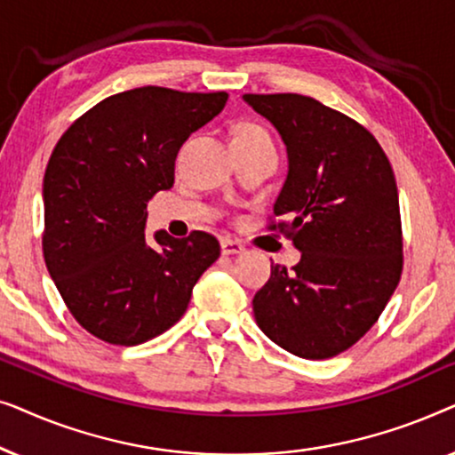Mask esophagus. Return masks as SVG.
Returning <instances> with one entry per match:
<instances>
[{
    "label": "esophagus",
    "instance_id": "obj_1",
    "mask_svg": "<svg viewBox=\"0 0 455 455\" xmlns=\"http://www.w3.org/2000/svg\"><path fill=\"white\" fill-rule=\"evenodd\" d=\"M221 252L223 254H240V252H244V244L238 240L226 238V240H221Z\"/></svg>",
    "mask_w": 455,
    "mask_h": 455
}]
</instances>
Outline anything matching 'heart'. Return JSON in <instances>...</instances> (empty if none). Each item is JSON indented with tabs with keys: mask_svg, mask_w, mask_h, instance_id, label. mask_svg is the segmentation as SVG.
<instances>
[{
	"mask_svg": "<svg viewBox=\"0 0 455 455\" xmlns=\"http://www.w3.org/2000/svg\"><path fill=\"white\" fill-rule=\"evenodd\" d=\"M234 136H269V134H267V130L263 126H259V124L244 122L235 128Z\"/></svg>",
	"mask_w": 455,
	"mask_h": 455,
	"instance_id": "b5f03b06",
	"label": "heart"
}]
</instances>
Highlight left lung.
I'll return each mask as SVG.
<instances>
[{
	"label": "left lung",
	"mask_w": 455,
	"mask_h": 455,
	"mask_svg": "<svg viewBox=\"0 0 455 455\" xmlns=\"http://www.w3.org/2000/svg\"><path fill=\"white\" fill-rule=\"evenodd\" d=\"M288 147L290 172L267 229L302 252L252 300L267 338L300 358L352 347L375 325L402 277L400 198L387 155L352 117L296 92L244 95Z\"/></svg>",
	"instance_id": "1"
}]
</instances>
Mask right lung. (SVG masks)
Segmentation results:
<instances>
[{"label": "right lung", "instance_id": "1", "mask_svg": "<svg viewBox=\"0 0 455 455\" xmlns=\"http://www.w3.org/2000/svg\"><path fill=\"white\" fill-rule=\"evenodd\" d=\"M226 91L140 86L111 95L61 134L43 178V257L80 327L114 346L157 338L182 319L220 259L207 232L145 238L147 203L172 188L180 147L220 114Z\"/></svg>", "mask_w": 455, "mask_h": 455}]
</instances>
